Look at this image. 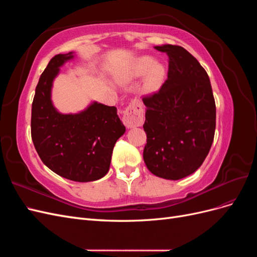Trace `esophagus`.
<instances>
[{"mask_svg":"<svg viewBox=\"0 0 257 257\" xmlns=\"http://www.w3.org/2000/svg\"><path fill=\"white\" fill-rule=\"evenodd\" d=\"M123 123L127 128L141 126L144 122V108L141 99H133L123 112Z\"/></svg>","mask_w":257,"mask_h":257,"instance_id":"esophagus-1","label":"esophagus"}]
</instances>
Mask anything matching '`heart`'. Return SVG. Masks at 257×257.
Segmentation results:
<instances>
[{
  "mask_svg": "<svg viewBox=\"0 0 257 257\" xmlns=\"http://www.w3.org/2000/svg\"><path fill=\"white\" fill-rule=\"evenodd\" d=\"M147 73L148 75L146 78V88L154 90L159 87L163 79H164L165 68L163 65L157 63L154 58L144 56L138 58L135 61V63L132 65L130 71L119 77V80L123 83H126L131 80L145 76Z\"/></svg>",
  "mask_w": 257,
  "mask_h": 257,
  "instance_id": "heart-1",
  "label": "heart"
}]
</instances>
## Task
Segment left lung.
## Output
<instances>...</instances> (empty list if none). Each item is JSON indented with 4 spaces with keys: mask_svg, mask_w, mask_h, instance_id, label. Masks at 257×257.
<instances>
[{
    "mask_svg": "<svg viewBox=\"0 0 257 257\" xmlns=\"http://www.w3.org/2000/svg\"><path fill=\"white\" fill-rule=\"evenodd\" d=\"M169 58L167 80L144 96L147 144L144 161L150 172L179 180L203 164L215 131V102L205 68L181 46H155Z\"/></svg>",
    "mask_w": 257,
    "mask_h": 257,
    "instance_id": "1",
    "label": "left lung"
}]
</instances>
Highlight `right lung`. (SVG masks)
<instances>
[{
    "instance_id": "right-lung-1",
    "label": "right lung",
    "mask_w": 257,
    "mask_h": 257,
    "mask_svg": "<svg viewBox=\"0 0 257 257\" xmlns=\"http://www.w3.org/2000/svg\"><path fill=\"white\" fill-rule=\"evenodd\" d=\"M74 52L54 56L35 89L31 136L44 164L57 175L77 182L95 181L109 170L113 147L125 126L114 106L94 102L75 114L60 113L51 102L53 79Z\"/></svg>"
}]
</instances>
